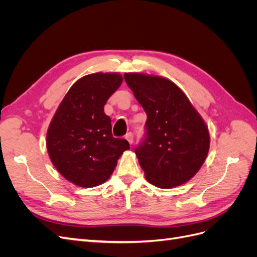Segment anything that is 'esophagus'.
<instances>
[{
  "instance_id": "1",
  "label": "esophagus",
  "mask_w": 257,
  "mask_h": 257,
  "mask_svg": "<svg viewBox=\"0 0 257 257\" xmlns=\"http://www.w3.org/2000/svg\"><path fill=\"white\" fill-rule=\"evenodd\" d=\"M125 139H126V141L130 143V145H132V144H133L134 143V136H133V133H131V132H130V133H127L126 135H125Z\"/></svg>"
}]
</instances>
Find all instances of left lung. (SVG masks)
Returning <instances> with one entry per match:
<instances>
[{
  "label": "left lung",
  "mask_w": 257,
  "mask_h": 257,
  "mask_svg": "<svg viewBox=\"0 0 257 257\" xmlns=\"http://www.w3.org/2000/svg\"><path fill=\"white\" fill-rule=\"evenodd\" d=\"M124 80L147 113L145 137L135 147L146 179L162 189L189 181L209 151L210 136L204 120L168 79L126 73Z\"/></svg>",
  "instance_id": "1"
}]
</instances>
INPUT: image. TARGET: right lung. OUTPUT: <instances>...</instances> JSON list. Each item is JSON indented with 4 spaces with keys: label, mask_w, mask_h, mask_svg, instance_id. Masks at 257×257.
Instances as JSON below:
<instances>
[{
    "label": "right lung",
    "mask_w": 257,
    "mask_h": 257,
    "mask_svg": "<svg viewBox=\"0 0 257 257\" xmlns=\"http://www.w3.org/2000/svg\"><path fill=\"white\" fill-rule=\"evenodd\" d=\"M122 83V76L95 73L76 81L54 114L47 149L58 172L72 183L92 188L107 181L126 139L114 138L104 106Z\"/></svg>",
    "instance_id": "add662e5"
}]
</instances>
